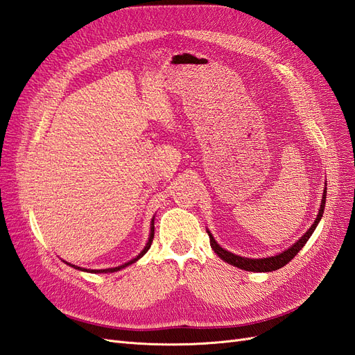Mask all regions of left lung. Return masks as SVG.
I'll list each match as a JSON object with an SVG mask.
<instances>
[{"mask_svg": "<svg viewBox=\"0 0 355 355\" xmlns=\"http://www.w3.org/2000/svg\"><path fill=\"white\" fill-rule=\"evenodd\" d=\"M326 194L327 191L324 188V192H323V200H321V204H320V210H318V214H317V219L314 220L313 227H311L302 237H300L292 247H288L287 250L278 253L275 256H270V257H259V259H252V257H243V256H239V254H234L228 250L222 249V247L214 241L213 235L210 234V231H207L209 234V239H210V245L211 249L214 250V253H216L222 261L228 262L230 265H234L240 268V270H244V271H252V272H271V271H275V270H280V268H283L284 265H287L290 261L293 259V257L299 253V250L302 249V247L306 244V241L309 240L311 235H313V232L315 231L318 222L321 220V216H323L324 213V206H326Z\"/></svg>", "mask_w": 355, "mask_h": 355, "instance_id": "8db88e82", "label": "left lung"}]
</instances>
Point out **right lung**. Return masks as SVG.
<instances>
[{
	"mask_svg": "<svg viewBox=\"0 0 355 355\" xmlns=\"http://www.w3.org/2000/svg\"><path fill=\"white\" fill-rule=\"evenodd\" d=\"M153 239H154V219H153V222H151V234H149V239H148V243H146V245H145V249L139 253L136 257H133L132 261H128L127 263H124V265H120V266H115V268H106V270H85V268H80V266H75V265H72V263H68V262H65L67 265H69V266H73L75 270H81V271H87V272H93V274H102V272H115V271H120V270H123V268H125V266H128V265H132V263H135L137 259H141V257L149 250V247H151V244H153Z\"/></svg>",
	"mask_w": 355,
	"mask_h": 355,
	"instance_id": "right-lung-1",
	"label": "right lung"
}]
</instances>
